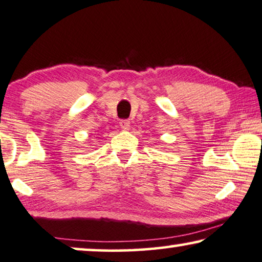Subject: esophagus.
<instances>
[{
	"label": "esophagus",
	"instance_id": "1",
	"mask_svg": "<svg viewBox=\"0 0 262 262\" xmlns=\"http://www.w3.org/2000/svg\"><path fill=\"white\" fill-rule=\"evenodd\" d=\"M130 120H127V119H123V120H120V123H119V125L122 126V128L123 130H125V131H127V130H130Z\"/></svg>",
	"mask_w": 262,
	"mask_h": 262
}]
</instances>
